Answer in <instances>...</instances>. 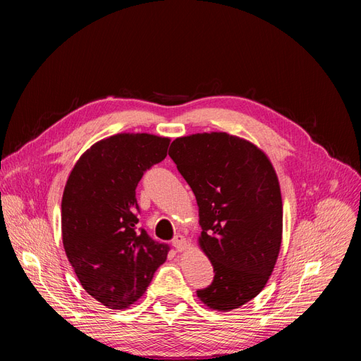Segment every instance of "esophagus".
<instances>
[{
	"instance_id": "obj_1",
	"label": "esophagus",
	"mask_w": 361,
	"mask_h": 361,
	"mask_svg": "<svg viewBox=\"0 0 361 361\" xmlns=\"http://www.w3.org/2000/svg\"><path fill=\"white\" fill-rule=\"evenodd\" d=\"M187 239H185L182 235H178V236H174V239H173V247L176 248L178 251H183L185 248H187Z\"/></svg>"
}]
</instances>
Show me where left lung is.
Segmentation results:
<instances>
[{
	"label": "left lung",
	"instance_id": "1",
	"mask_svg": "<svg viewBox=\"0 0 361 361\" xmlns=\"http://www.w3.org/2000/svg\"><path fill=\"white\" fill-rule=\"evenodd\" d=\"M169 150L199 206V245L214 281L197 290L207 307L231 312L265 288L281 245L283 203L268 157L227 133L176 138Z\"/></svg>",
	"mask_w": 361,
	"mask_h": 361
}]
</instances>
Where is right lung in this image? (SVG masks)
I'll list each match as a JSON object with an SVG mask.
<instances>
[{
  "label": "right lung",
  "mask_w": 361,
  "mask_h": 361,
  "mask_svg": "<svg viewBox=\"0 0 361 361\" xmlns=\"http://www.w3.org/2000/svg\"><path fill=\"white\" fill-rule=\"evenodd\" d=\"M169 145L152 134L104 138L76 161L64 187V251L85 292L108 309L134 304L167 259L170 247L137 228L135 188Z\"/></svg>",
  "instance_id": "add662e5"
}]
</instances>
